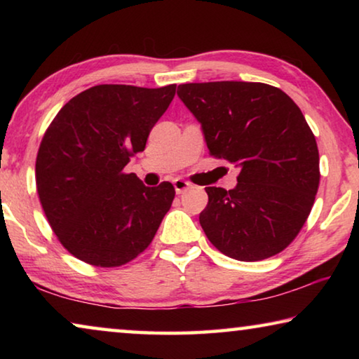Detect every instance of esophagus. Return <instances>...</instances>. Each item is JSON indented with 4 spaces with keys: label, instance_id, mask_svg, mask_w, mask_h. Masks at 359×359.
<instances>
[{
    "label": "esophagus",
    "instance_id": "1",
    "mask_svg": "<svg viewBox=\"0 0 359 359\" xmlns=\"http://www.w3.org/2000/svg\"><path fill=\"white\" fill-rule=\"evenodd\" d=\"M174 188H175V193L177 194H180V193H184V191H187L188 188H191L193 185L190 184V182H187V180H184V179H174Z\"/></svg>",
    "mask_w": 359,
    "mask_h": 359
}]
</instances>
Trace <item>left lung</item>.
<instances>
[{"label":"left lung","instance_id":"1","mask_svg":"<svg viewBox=\"0 0 359 359\" xmlns=\"http://www.w3.org/2000/svg\"><path fill=\"white\" fill-rule=\"evenodd\" d=\"M179 98L201 123L212 156L239 168L233 190L208 187L199 223L218 250L259 261L287 248L320 184L317 141L296 102L259 82L182 83Z\"/></svg>","mask_w":359,"mask_h":359}]
</instances>
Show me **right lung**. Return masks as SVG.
I'll return each instance as SVG.
<instances>
[{
    "label": "right lung",
    "instance_id": "add662e5",
    "mask_svg": "<svg viewBox=\"0 0 359 359\" xmlns=\"http://www.w3.org/2000/svg\"><path fill=\"white\" fill-rule=\"evenodd\" d=\"M175 95V85H96L60 109L36 158V187L48 223L71 255L115 267L154 239L175 196L125 174Z\"/></svg>",
    "mask_w": 359,
    "mask_h": 359
}]
</instances>
